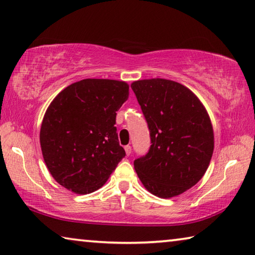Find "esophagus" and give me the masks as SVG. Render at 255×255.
<instances>
[{
	"mask_svg": "<svg viewBox=\"0 0 255 255\" xmlns=\"http://www.w3.org/2000/svg\"><path fill=\"white\" fill-rule=\"evenodd\" d=\"M125 151H126V154L127 155H129L131 153V146L130 145H126V146H125Z\"/></svg>",
	"mask_w": 255,
	"mask_h": 255,
	"instance_id": "34e87169",
	"label": "esophagus"
}]
</instances>
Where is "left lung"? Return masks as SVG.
<instances>
[{
  "label": "left lung",
  "instance_id": "obj_1",
  "mask_svg": "<svg viewBox=\"0 0 255 255\" xmlns=\"http://www.w3.org/2000/svg\"><path fill=\"white\" fill-rule=\"evenodd\" d=\"M147 123L151 146L134 161L145 188L169 199L193 187L212 157L213 129L192 91L173 80L155 78L131 84Z\"/></svg>",
  "mask_w": 255,
  "mask_h": 255
}]
</instances>
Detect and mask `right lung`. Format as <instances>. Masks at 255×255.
<instances>
[{
  "label": "right lung",
  "mask_w": 255,
  "mask_h": 255,
  "mask_svg": "<svg viewBox=\"0 0 255 255\" xmlns=\"http://www.w3.org/2000/svg\"><path fill=\"white\" fill-rule=\"evenodd\" d=\"M129 86L112 79H83L60 92L40 127V147L48 171L77 194L102 187L126 155L117 134V111Z\"/></svg>",
  "instance_id": "1"
}]
</instances>
